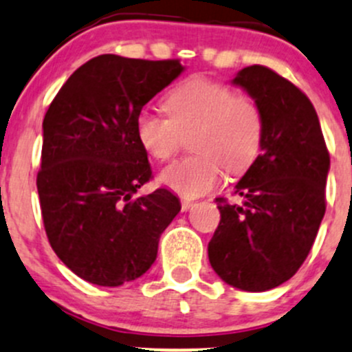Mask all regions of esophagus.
<instances>
[{
    "label": "esophagus",
    "mask_w": 352,
    "mask_h": 352,
    "mask_svg": "<svg viewBox=\"0 0 352 352\" xmlns=\"http://www.w3.org/2000/svg\"><path fill=\"white\" fill-rule=\"evenodd\" d=\"M194 206V201H190V199H182V211H189L190 208Z\"/></svg>",
    "instance_id": "obj_1"
}]
</instances>
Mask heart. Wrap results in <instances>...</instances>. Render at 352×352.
<instances>
[{
    "label": "heart",
    "instance_id": "1",
    "mask_svg": "<svg viewBox=\"0 0 352 352\" xmlns=\"http://www.w3.org/2000/svg\"><path fill=\"white\" fill-rule=\"evenodd\" d=\"M166 117L144 109L136 117V138L151 158H170L180 134L189 133L190 150L160 172V182L186 197H197L223 182L225 166L243 172L261 151L264 117L257 102L233 94L225 83L204 76L180 81L163 98Z\"/></svg>",
    "mask_w": 352,
    "mask_h": 352
}]
</instances>
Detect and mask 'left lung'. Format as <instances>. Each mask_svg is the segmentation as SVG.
I'll return each instance as SVG.
<instances>
[{
    "mask_svg": "<svg viewBox=\"0 0 352 352\" xmlns=\"http://www.w3.org/2000/svg\"><path fill=\"white\" fill-rule=\"evenodd\" d=\"M232 83L264 117L261 155L235 186L242 204L216 197L219 225L208 245L226 285L267 291L300 269L325 214L330 156L307 95L265 66H248Z\"/></svg>",
    "mask_w": 352,
    "mask_h": 352,
    "instance_id": "obj_1",
    "label": "left lung"
}]
</instances>
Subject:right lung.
I'll use <instances>...</instances> for the list:
<instances>
[{
  "label": "right lung",
  "instance_id": "obj_1",
  "mask_svg": "<svg viewBox=\"0 0 352 352\" xmlns=\"http://www.w3.org/2000/svg\"><path fill=\"white\" fill-rule=\"evenodd\" d=\"M184 69L177 59L102 54L78 67L49 105L37 173L44 228L66 267L91 285L143 276L179 214L170 190L133 196L151 179L138 113Z\"/></svg>",
  "mask_w": 352,
  "mask_h": 352
}]
</instances>
